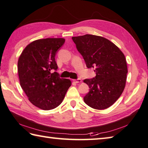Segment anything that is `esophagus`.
I'll return each mask as SVG.
<instances>
[{"mask_svg": "<svg viewBox=\"0 0 148 148\" xmlns=\"http://www.w3.org/2000/svg\"><path fill=\"white\" fill-rule=\"evenodd\" d=\"M73 81L75 82H76V83H80V82H82V80H81V79H77L73 80Z\"/></svg>", "mask_w": 148, "mask_h": 148, "instance_id": "esophagus-1", "label": "esophagus"}]
</instances>
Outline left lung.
Here are the masks:
<instances>
[{"mask_svg":"<svg viewBox=\"0 0 148 148\" xmlns=\"http://www.w3.org/2000/svg\"><path fill=\"white\" fill-rule=\"evenodd\" d=\"M88 68H95L96 76L84 80L90 91L84 97L86 104L96 110L113 105L123 92L127 73V63L117 46L100 36L85 35L72 37Z\"/></svg>","mask_w":148,"mask_h":148,"instance_id":"1","label":"left lung"}]
</instances>
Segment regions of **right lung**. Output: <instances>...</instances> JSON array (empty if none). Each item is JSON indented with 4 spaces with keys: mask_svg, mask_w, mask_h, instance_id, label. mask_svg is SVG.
I'll use <instances>...</instances> for the list:
<instances>
[{
    "mask_svg": "<svg viewBox=\"0 0 148 148\" xmlns=\"http://www.w3.org/2000/svg\"><path fill=\"white\" fill-rule=\"evenodd\" d=\"M62 38H48L32 42L18 60L21 86L32 104L43 110L58 106L71 86L70 80L62 79L56 71L55 55L64 44ZM55 70L54 73L52 71Z\"/></svg>",
    "mask_w": 148,
    "mask_h": 148,
    "instance_id": "1",
    "label": "right lung"
}]
</instances>
